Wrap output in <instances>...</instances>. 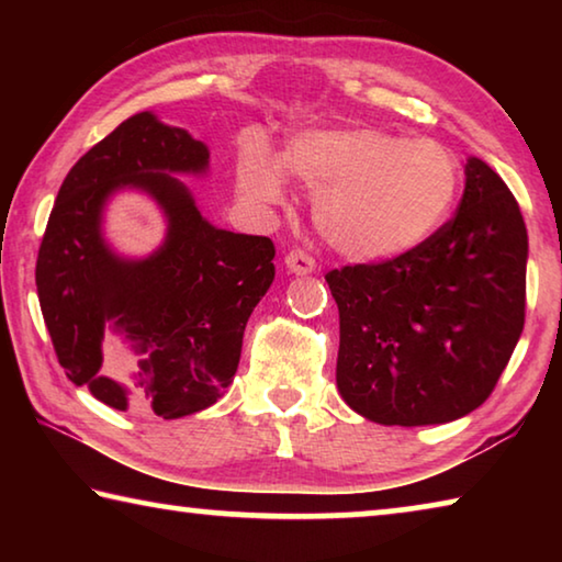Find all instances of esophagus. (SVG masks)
<instances>
[{
    "mask_svg": "<svg viewBox=\"0 0 562 562\" xmlns=\"http://www.w3.org/2000/svg\"><path fill=\"white\" fill-rule=\"evenodd\" d=\"M284 265H288V270L294 274H312L317 270L315 258L304 250H290L284 255Z\"/></svg>",
    "mask_w": 562,
    "mask_h": 562,
    "instance_id": "esophagus-1",
    "label": "esophagus"
}]
</instances>
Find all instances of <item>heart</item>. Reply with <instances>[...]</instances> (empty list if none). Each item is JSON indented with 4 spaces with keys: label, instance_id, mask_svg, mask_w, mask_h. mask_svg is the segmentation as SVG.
<instances>
[{
    "label": "heart",
    "instance_id": "1",
    "mask_svg": "<svg viewBox=\"0 0 562 562\" xmlns=\"http://www.w3.org/2000/svg\"><path fill=\"white\" fill-rule=\"evenodd\" d=\"M284 173L312 190L319 235L345 258L382 262L416 250L449 217L461 170L449 148L384 128L302 131L280 160L247 144L235 183L247 201L282 203Z\"/></svg>",
    "mask_w": 562,
    "mask_h": 562
}]
</instances>
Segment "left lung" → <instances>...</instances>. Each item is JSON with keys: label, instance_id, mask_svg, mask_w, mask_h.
<instances>
[{"label": "left lung", "instance_id": "8db88e82", "mask_svg": "<svg viewBox=\"0 0 562 562\" xmlns=\"http://www.w3.org/2000/svg\"><path fill=\"white\" fill-rule=\"evenodd\" d=\"M528 233L481 158L459 211L416 250L325 280L339 307L337 389L369 422L446 424L491 396L526 322Z\"/></svg>", "mask_w": 562, "mask_h": 562}]
</instances>
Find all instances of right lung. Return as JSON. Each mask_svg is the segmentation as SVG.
Returning <instances> with one entry per match:
<instances>
[{
	"label": "right lung",
	"mask_w": 562,
	"mask_h": 562,
	"mask_svg": "<svg viewBox=\"0 0 562 562\" xmlns=\"http://www.w3.org/2000/svg\"><path fill=\"white\" fill-rule=\"evenodd\" d=\"M207 146L140 111L83 154L64 178L36 258L44 325L66 376L111 408L180 418L213 406L233 384L245 325L274 280L270 237L205 221L173 173L207 170ZM144 189L167 215L148 259H121L102 237L116 189ZM139 357L131 385L102 369V339Z\"/></svg>",
	"instance_id": "add662e5"
}]
</instances>
